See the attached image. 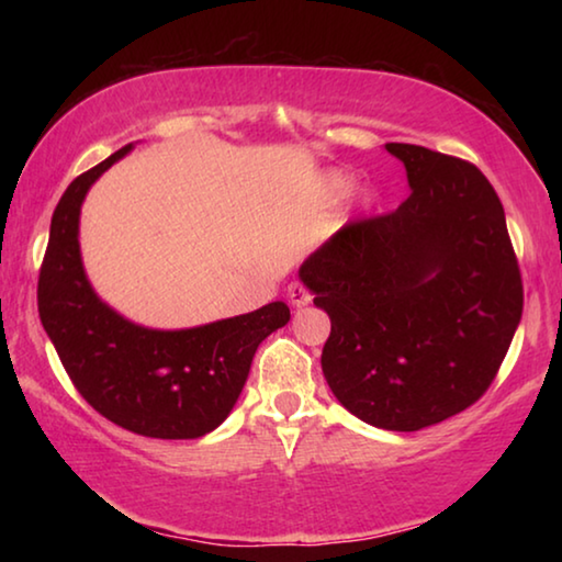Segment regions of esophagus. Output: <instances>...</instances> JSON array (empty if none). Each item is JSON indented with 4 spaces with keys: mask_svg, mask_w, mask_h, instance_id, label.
Instances as JSON below:
<instances>
[{
    "mask_svg": "<svg viewBox=\"0 0 562 562\" xmlns=\"http://www.w3.org/2000/svg\"><path fill=\"white\" fill-rule=\"evenodd\" d=\"M288 297H290V302L294 304V307H304V304H310L312 294H310L307 288H304L302 282H292L290 288H288Z\"/></svg>",
    "mask_w": 562,
    "mask_h": 562,
    "instance_id": "34e87169",
    "label": "esophagus"
}]
</instances>
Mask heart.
Instances as JSON below:
<instances>
[{
  "instance_id": "heart-1",
  "label": "heart",
  "mask_w": 562,
  "mask_h": 562,
  "mask_svg": "<svg viewBox=\"0 0 562 562\" xmlns=\"http://www.w3.org/2000/svg\"><path fill=\"white\" fill-rule=\"evenodd\" d=\"M331 188H335V193H347L351 183L347 178H335V180H331Z\"/></svg>"
}]
</instances>
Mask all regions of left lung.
<instances>
[{"label":"left lung","instance_id":"left-lung-1","mask_svg":"<svg viewBox=\"0 0 562 562\" xmlns=\"http://www.w3.org/2000/svg\"><path fill=\"white\" fill-rule=\"evenodd\" d=\"M406 201L349 221L300 268L331 319L322 372L361 422L418 431L488 392L522 315L506 213L469 160L386 144Z\"/></svg>","mask_w":562,"mask_h":562}]
</instances>
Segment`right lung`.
Masks as SVG:
<instances>
[{
	"instance_id": "1",
	"label": "right lung",
	"mask_w": 562,
	"mask_h": 562,
	"mask_svg": "<svg viewBox=\"0 0 562 562\" xmlns=\"http://www.w3.org/2000/svg\"><path fill=\"white\" fill-rule=\"evenodd\" d=\"M128 150L123 146L66 188L52 215L36 304L76 392L101 416L150 439H198L231 414L255 349L288 325L290 307L270 302L180 331L131 325L106 307L81 268L79 211L93 180Z\"/></svg>"
}]
</instances>
